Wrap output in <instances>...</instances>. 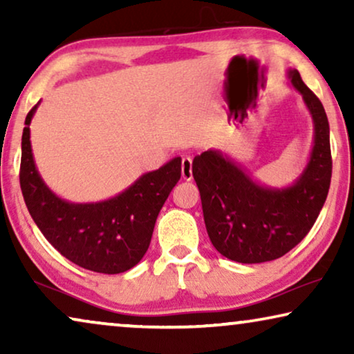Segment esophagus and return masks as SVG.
Masks as SVG:
<instances>
[{
	"label": "esophagus",
	"instance_id": "1",
	"mask_svg": "<svg viewBox=\"0 0 354 354\" xmlns=\"http://www.w3.org/2000/svg\"><path fill=\"white\" fill-rule=\"evenodd\" d=\"M182 177L183 180H192L193 172H192V158H182Z\"/></svg>",
	"mask_w": 354,
	"mask_h": 354
}]
</instances>
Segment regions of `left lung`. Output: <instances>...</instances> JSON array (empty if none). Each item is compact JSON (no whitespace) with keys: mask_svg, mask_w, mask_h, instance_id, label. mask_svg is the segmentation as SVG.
Segmentation results:
<instances>
[{"mask_svg":"<svg viewBox=\"0 0 354 354\" xmlns=\"http://www.w3.org/2000/svg\"><path fill=\"white\" fill-rule=\"evenodd\" d=\"M288 79L301 93L314 122L311 158L292 187L259 185L217 149L193 159V178L201 195L211 243L222 256L236 263H266L287 254L311 230L330 187L327 114L298 71H288Z\"/></svg>","mask_w":354,"mask_h":354,"instance_id":"8db88e82","label":"left lung"}]
</instances>
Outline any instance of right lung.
I'll return each mask as SVG.
<instances>
[{
	"instance_id": "obj_1",
	"label": "right lung",
	"mask_w": 354,
	"mask_h": 354,
	"mask_svg": "<svg viewBox=\"0 0 354 354\" xmlns=\"http://www.w3.org/2000/svg\"><path fill=\"white\" fill-rule=\"evenodd\" d=\"M37 106L26 118L19 174L32 219L45 239L80 268L100 274L132 269L147 253L159 211L180 180L182 159L174 158L158 171L143 174L111 200L85 205L61 200L45 185L33 161L30 120Z\"/></svg>"
}]
</instances>
